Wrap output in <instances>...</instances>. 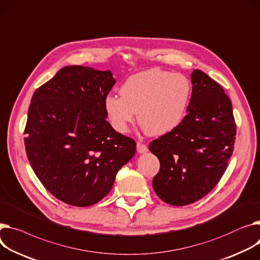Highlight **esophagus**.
<instances>
[{
    "label": "esophagus",
    "instance_id": "34e87169",
    "mask_svg": "<svg viewBox=\"0 0 260 260\" xmlns=\"http://www.w3.org/2000/svg\"><path fill=\"white\" fill-rule=\"evenodd\" d=\"M137 150H138V152H139V153H144V152L148 151V148H147V146L145 144L139 142V143H137Z\"/></svg>",
    "mask_w": 260,
    "mask_h": 260
}]
</instances>
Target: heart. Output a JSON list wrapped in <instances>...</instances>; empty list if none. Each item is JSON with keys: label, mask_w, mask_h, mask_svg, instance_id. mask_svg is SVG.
I'll use <instances>...</instances> for the list:
<instances>
[{"label": "heart", "mask_w": 260, "mask_h": 260, "mask_svg": "<svg viewBox=\"0 0 260 260\" xmlns=\"http://www.w3.org/2000/svg\"><path fill=\"white\" fill-rule=\"evenodd\" d=\"M119 96H108L106 111L116 131L125 134L137 120L151 136L176 131L186 116L191 83L182 74L161 69L137 73L120 88Z\"/></svg>", "instance_id": "1"}]
</instances>
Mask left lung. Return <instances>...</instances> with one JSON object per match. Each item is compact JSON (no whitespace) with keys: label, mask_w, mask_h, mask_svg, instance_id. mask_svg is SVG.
Returning a JSON list of instances; mask_svg holds the SVG:
<instances>
[{"label":"left lung","mask_w":260,"mask_h":260,"mask_svg":"<svg viewBox=\"0 0 260 260\" xmlns=\"http://www.w3.org/2000/svg\"><path fill=\"white\" fill-rule=\"evenodd\" d=\"M192 94L181 125L149 143L160 161L154 192L172 206L192 204L219 182L231 158L236 125L221 86L201 70L191 73Z\"/></svg>","instance_id":"8db88e82"}]
</instances>
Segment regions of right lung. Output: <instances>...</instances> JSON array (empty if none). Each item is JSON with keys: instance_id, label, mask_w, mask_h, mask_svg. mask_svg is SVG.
Here are the masks:
<instances>
[{"instance_id": "1", "label": "right lung", "mask_w": 260, "mask_h": 260, "mask_svg": "<svg viewBox=\"0 0 260 260\" xmlns=\"http://www.w3.org/2000/svg\"><path fill=\"white\" fill-rule=\"evenodd\" d=\"M115 82L110 70L68 66L32 96L27 157L45 188L66 204L98 203L134 157L136 142L106 119L105 101Z\"/></svg>"}]
</instances>
